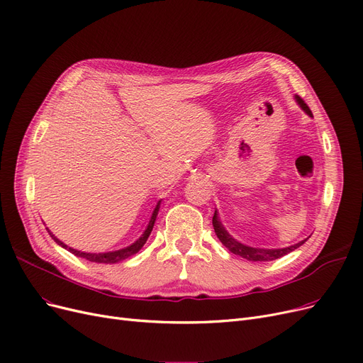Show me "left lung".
Masks as SVG:
<instances>
[{"mask_svg": "<svg viewBox=\"0 0 363 363\" xmlns=\"http://www.w3.org/2000/svg\"><path fill=\"white\" fill-rule=\"evenodd\" d=\"M295 102L296 105L303 109V111L308 116V117H313L310 108L307 106V104L298 96V94H295ZM212 224H213V230L218 235L219 242L223 243L230 252H233V254L239 255L242 258H246L247 261H274L277 258H281L288 255L289 252L295 250L296 247H299L301 245H304L307 242V239L298 242L292 246H288V247H279V249H267V247H254V246H249V245H245L239 240H235L233 235L225 230V227L223 225V220L219 219V213L218 211L215 209V213H213V218H212Z\"/></svg>", "mask_w": 363, "mask_h": 363, "instance_id": "1", "label": "left lung"}]
</instances>
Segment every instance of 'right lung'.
<instances>
[{
	"label": "right lung",
	"mask_w": 363,
	"mask_h": 363,
	"mask_svg": "<svg viewBox=\"0 0 363 363\" xmlns=\"http://www.w3.org/2000/svg\"><path fill=\"white\" fill-rule=\"evenodd\" d=\"M160 204H162V199H160L159 201H157L155 208H154V211H152V213H151V218H150V220H148V224H147L144 233L139 235V239H136V240H135L133 243H130L129 246L117 249V250L99 252V254H93V252H82V250H78V249L69 247V246L65 245L64 242H60L49 228H47V231H49V234L52 235V239H53L59 246H62L64 249L69 250L71 254H74L75 257L86 258V259L91 261V262H98V264H116V262H120V261H123V259H125V258H129V257L135 255L136 252H139L140 247H143V246L145 245V242L148 240L150 234H151V231H152V228H154V223H155V219H157V215H159Z\"/></svg>",
	"instance_id": "add662e5"
}]
</instances>
